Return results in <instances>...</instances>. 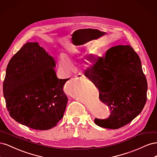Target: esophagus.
<instances>
[{"label": "esophagus", "mask_w": 157, "mask_h": 157, "mask_svg": "<svg viewBox=\"0 0 157 157\" xmlns=\"http://www.w3.org/2000/svg\"><path fill=\"white\" fill-rule=\"evenodd\" d=\"M83 77H84V76L83 75H82V74H78L77 75L75 76V78H82Z\"/></svg>", "instance_id": "esophagus-1"}]
</instances>
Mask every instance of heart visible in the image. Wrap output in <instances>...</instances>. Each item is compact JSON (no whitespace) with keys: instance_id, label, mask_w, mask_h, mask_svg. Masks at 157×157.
Masks as SVG:
<instances>
[{"instance_id":"1","label":"heart","mask_w":157,"mask_h":157,"mask_svg":"<svg viewBox=\"0 0 157 157\" xmlns=\"http://www.w3.org/2000/svg\"><path fill=\"white\" fill-rule=\"evenodd\" d=\"M79 49L72 46L68 48L66 51L59 57L58 59V71L59 73L63 76L68 75L71 70H72L73 59L77 57L79 54ZM93 63V59L92 58H84L82 62V66L85 67H88Z\"/></svg>"}]
</instances>
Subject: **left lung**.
<instances>
[{
    "label": "left lung",
    "instance_id": "8db88e82",
    "mask_svg": "<svg viewBox=\"0 0 157 157\" xmlns=\"http://www.w3.org/2000/svg\"><path fill=\"white\" fill-rule=\"evenodd\" d=\"M84 75L95 84L99 99L111 111L107 119L96 118L98 126L118 129L141 113L147 101V82L138 55L130 45L109 48L104 58H96Z\"/></svg>",
    "mask_w": 157,
    "mask_h": 157
}]
</instances>
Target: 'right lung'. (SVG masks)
I'll return each mask as SVG.
<instances>
[{
	"label": "right lung",
	"mask_w": 157,
	"mask_h": 157,
	"mask_svg": "<svg viewBox=\"0 0 157 157\" xmlns=\"http://www.w3.org/2000/svg\"><path fill=\"white\" fill-rule=\"evenodd\" d=\"M54 58L38 42H27L8 64L3 94L10 115L32 129L46 130L63 118L69 79L57 77Z\"/></svg>",
	"instance_id": "obj_1"
}]
</instances>
